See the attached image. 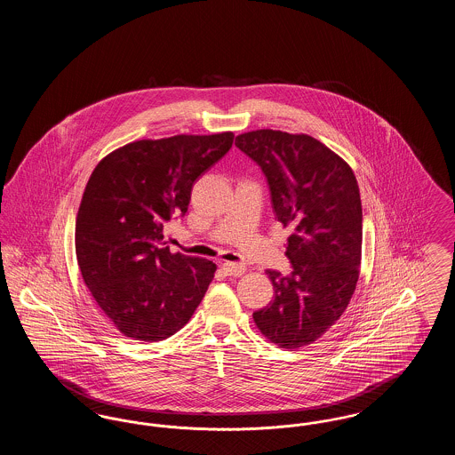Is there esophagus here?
Listing matches in <instances>:
<instances>
[{"label": "esophagus", "instance_id": "1", "mask_svg": "<svg viewBox=\"0 0 455 455\" xmlns=\"http://www.w3.org/2000/svg\"><path fill=\"white\" fill-rule=\"evenodd\" d=\"M221 267H223L227 276H242L245 273V267L240 266V264H235V262H223Z\"/></svg>", "mask_w": 455, "mask_h": 455}]
</instances>
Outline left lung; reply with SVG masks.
<instances>
[{"instance_id": "8db88e82", "label": "left lung", "mask_w": 455, "mask_h": 455, "mask_svg": "<svg viewBox=\"0 0 455 455\" xmlns=\"http://www.w3.org/2000/svg\"><path fill=\"white\" fill-rule=\"evenodd\" d=\"M238 150L267 179L273 212L291 227V275L267 269L275 297L252 314L275 345L297 349L343 315L362 262V199L347 162L308 134L258 130L238 134Z\"/></svg>"}]
</instances>
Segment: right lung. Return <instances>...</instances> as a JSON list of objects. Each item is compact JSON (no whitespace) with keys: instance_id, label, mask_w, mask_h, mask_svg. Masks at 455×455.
Masks as SVG:
<instances>
[{"instance_id":"add662e5","label":"right lung","mask_w":455,"mask_h":455,"mask_svg":"<svg viewBox=\"0 0 455 455\" xmlns=\"http://www.w3.org/2000/svg\"><path fill=\"white\" fill-rule=\"evenodd\" d=\"M232 143L230 131L140 140L108 153L90 175L76 259L92 297L126 338L167 339L203 300L217 264L172 254L165 227L186 215L196 179Z\"/></svg>"}]
</instances>
